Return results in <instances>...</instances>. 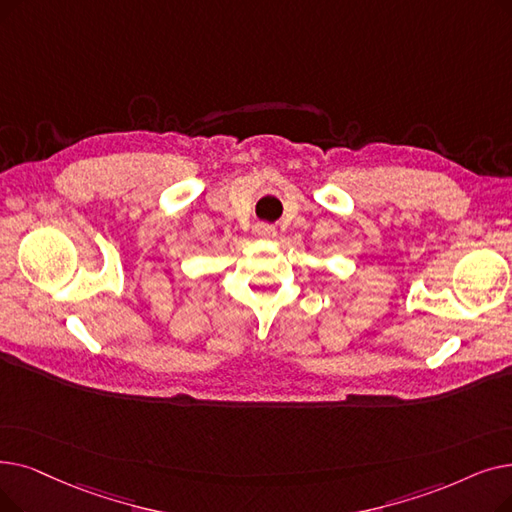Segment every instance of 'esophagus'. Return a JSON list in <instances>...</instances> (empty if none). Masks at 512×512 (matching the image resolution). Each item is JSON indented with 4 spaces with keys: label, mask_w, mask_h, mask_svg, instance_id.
<instances>
[{
    "label": "esophagus",
    "mask_w": 512,
    "mask_h": 512,
    "mask_svg": "<svg viewBox=\"0 0 512 512\" xmlns=\"http://www.w3.org/2000/svg\"><path fill=\"white\" fill-rule=\"evenodd\" d=\"M255 234L263 236V238H274L278 232H276V228L272 224H257L255 226Z\"/></svg>",
    "instance_id": "obj_1"
}]
</instances>
